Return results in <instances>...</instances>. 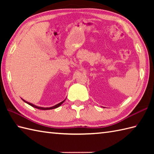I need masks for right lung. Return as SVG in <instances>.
Returning a JSON list of instances; mask_svg holds the SVG:
<instances>
[{"mask_svg": "<svg viewBox=\"0 0 154 154\" xmlns=\"http://www.w3.org/2000/svg\"><path fill=\"white\" fill-rule=\"evenodd\" d=\"M22 99V100L24 101V102H25L26 103H27V104H28L29 105H30V106H32V107H34V108H35V109H40V110H51V109H56V108H57V107H59L60 106H61V104H62V103H63L64 101L65 100V99L64 100H63V101H61V103H58V104H55V105H54V106H51V107H41V106H36V105H35V104H32V103H29V102H27L26 100H24L23 99Z\"/></svg>", "mask_w": 154, "mask_h": 154, "instance_id": "obj_1", "label": "right lung"}]
</instances>
